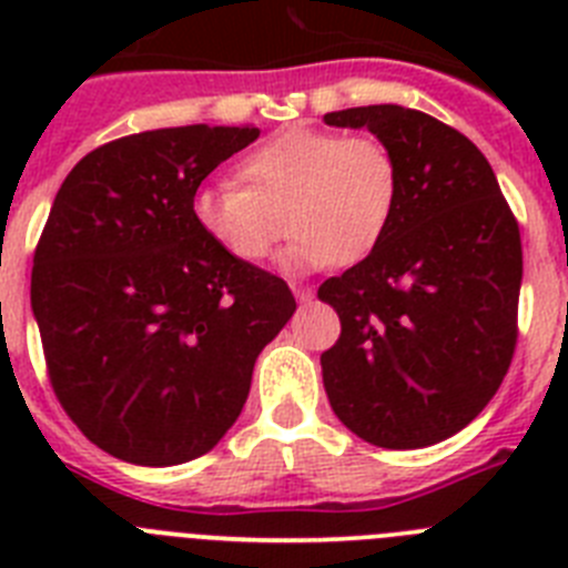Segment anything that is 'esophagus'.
<instances>
[{
  "instance_id": "1",
  "label": "esophagus",
  "mask_w": 568,
  "mask_h": 568,
  "mask_svg": "<svg viewBox=\"0 0 568 568\" xmlns=\"http://www.w3.org/2000/svg\"><path fill=\"white\" fill-rule=\"evenodd\" d=\"M293 293H295V298L301 301V304H307V301H313L315 290L313 287H304V284H293Z\"/></svg>"
}]
</instances>
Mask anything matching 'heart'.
Returning a JSON list of instances; mask_svg holds the SVG:
<instances>
[{
    "instance_id": "obj_1",
    "label": "heart",
    "mask_w": 568,
    "mask_h": 568,
    "mask_svg": "<svg viewBox=\"0 0 568 568\" xmlns=\"http://www.w3.org/2000/svg\"><path fill=\"white\" fill-rule=\"evenodd\" d=\"M235 175L241 184H202L190 215L215 247L235 261L267 258L284 235L287 213L295 241L290 267L355 264L384 241L400 195V168L375 135L290 128L250 150Z\"/></svg>"
}]
</instances>
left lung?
I'll return each instance as SVG.
<instances>
[{
	"mask_svg": "<svg viewBox=\"0 0 568 568\" xmlns=\"http://www.w3.org/2000/svg\"><path fill=\"white\" fill-rule=\"evenodd\" d=\"M398 159L393 224L373 253L327 278L341 318L321 355L341 424L384 449L453 438L498 393L518 341L520 230L486 155L449 124L400 104L327 113Z\"/></svg>",
	"mask_w": 568,
	"mask_h": 568,
	"instance_id": "8db88e82",
	"label": "left lung"
}]
</instances>
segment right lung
<instances>
[{
    "label": "right lung",
    "mask_w": 568,
    "mask_h": 568,
    "mask_svg": "<svg viewBox=\"0 0 568 568\" xmlns=\"http://www.w3.org/2000/svg\"><path fill=\"white\" fill-rule=\"evenodd\" d=\"M258 128H162L88 153L33 255L30 307L70 420L128 464L210 453L247 400L258 353L293 318L287 281L219 250L199 184Z\"/></svg>",
    "instance_id": "right-lung-1"
}]
</instances>
